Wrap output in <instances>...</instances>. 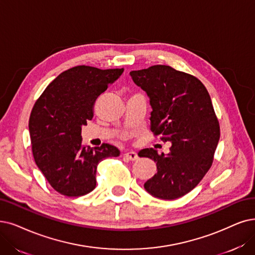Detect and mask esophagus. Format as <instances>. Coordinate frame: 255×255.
I'll return each mask as SVG.
<instances>
[{"label": "esophagus", "instance_id": "esophagus-1", "mask_svg": "<svg viewBox=\"0 0 255 255\" xmlns=\"http://www.w3.org/2000/svg\"><path fill=\"white\" fill-rule=\"evenodd\" d=\"M125 157L128 158L130 161H135V160L138 159V155H137V152H135V151H128V152H126Z\"/></svg>", "mask_w": 255, "mask_h": 255}]
</instances>
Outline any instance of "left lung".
<instances>
[{
	"label": "left lung",
	"mask_w": 255,
	"mask_h": 255,
	"mask_svg": "<svg viewBox=\"0 0 255 255\" xmlns=\"http://www.w3.org/2000/svg\"><path fill=\"white\" fill-rule=\"evenodd\" d=\"M129 75L149 98L151 131L171 143L166 155L154 148L138 154L157 165L144 188L162 200L183 197L206 175L219 143L220 126L210 96L197 77L169 66H151Z\"/></svg>",
	"instance_id": "1"
}]
</instances>
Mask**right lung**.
Instances as JSON below:
<instances>
[{
	"mask_svg": "<svg viewBox=\"0 0 255 255\" xmlns=\"http://www.w3.org/2000/svg\"><path fill=\"white\" fill-rule=\"evenodd\" d=\"M124 68L100 70L77 66L60 73L36 100L29 119L34 161L60 195L79 197L96 186L98 163L118 157L117 147L81 144V127L94 116L97 97L124 73Z\"/></svg>",
	"mask_w": 255,
	"mask_h": 255,
	"instance_id": "right-lung-1",
	"label": "right lung"
}]
</instances>
